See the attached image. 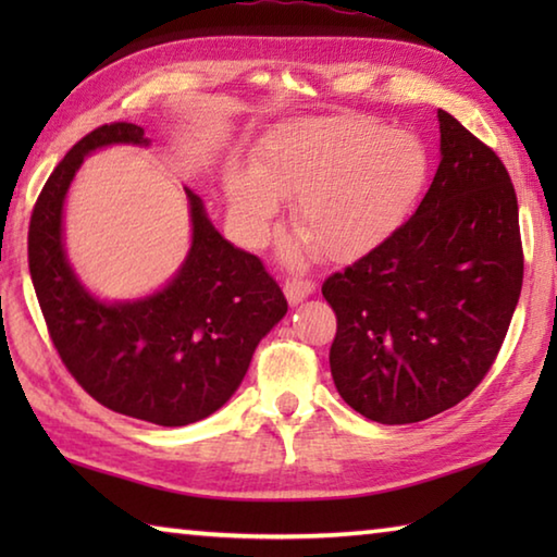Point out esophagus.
I'll list each match as a JSON object with an SVG mask.
<instances>
[{
	"mask_svg": "<svg viewBox=\"0 0 557 557\" xmlns=\"http://www.w3.org/2000/svg\"><path fill=\"white\" fill-rule=\"evenodd\" d=\"M314 280L307 277H287L285 280V297L289 299V305H297L305 297H309L314 292Z\"/></svg>",
	"mask_w": 557,
	"mask_h": 557,
	"instance_id": "esophagus-1",
	"label": "esophagus"
}]
</instances>
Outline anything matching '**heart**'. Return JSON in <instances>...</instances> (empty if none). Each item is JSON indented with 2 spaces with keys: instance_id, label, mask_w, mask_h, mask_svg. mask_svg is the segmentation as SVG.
Instances as JSON below:
<instances>
[{
  "instance_id": "1",
  "label": "heart",
  "mask_w": 557,
  "mask_h": 557,
  "mask_svg": "<svg viewBox=\"0 0 557 557\" xmlns=\"http://www.w3.org/2000/svg\"><path fill=\"white\" fill-rule=\"evenodd\" d=\"M430 157L418 135L361 115L285 122L262 139L256 164L225 176L231 221L258 243L282 196L295 223L329 260H351L400 228L428 184Z\"/></svg>"
}]
</instances>
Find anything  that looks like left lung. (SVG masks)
<instances>
[{
    "instance_id": "left-lung-1",
    "label": "left lung",
    "mask_w": 557,
    "mask_h": 557,
    "mask_svg": "<svg viewBox=\"0 0 557 557\" xmlns=\"http://www.w3.org/2000/svg\"><path fill=\"white\" fill-rule=\"evenodd\" d=\"M442 162L412 219L329 275V366L363 418L410 425L484 381L523 285L516 191L492 147L440 110Z\"/></svg>"
}]
</instances>
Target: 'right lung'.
Returning <instances> with one entry per match:
<instances>
[{"instance_id":"right-lung-1","label":"right lung","mask_w":557,"mask_h":557,"mask_svg":"<svg viewBox=\"0 0 557 557\" xmlns=\"http://www.w3.org/2000/svg\"><path fill=\"white\" fill-rule=\"evenodd\" d=\"M147 145L145 129L110 122L71 147L34 203L29 272L53 348L90 398L129 418L182 428L238 391L252 351L287 312L258 256L221 238L188 191L194 240L184 268L157 295L106 305L65 260L61 213L83 157L106 145Z\"/></svg>"}]
</instances>
